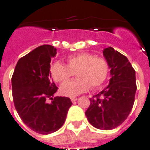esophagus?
I'll list each match as a JSON object with an SVG mask.
<instances>
[{
  "label": "esophagus",
  "mask_w": 150,
  "mask_h": 150,
  "mask_svg": "<svg viewBox=\"0 0 150 150\" xmlns=\"http://www.w3.org/2000/svg\"><path fill=\"white\" fill-rule=\"evenodd\" d=\"M70 100H71V102L74 103V102H75L76 100H77V98H75V97H72V98H70Z\"/></svg>",
  "instance_id": "34e87169"
}]
</instances>
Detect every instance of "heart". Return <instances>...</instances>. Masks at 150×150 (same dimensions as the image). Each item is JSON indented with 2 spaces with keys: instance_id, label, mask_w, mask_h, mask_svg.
Instances as JSON below:
<instances>
[{
  "instance_id": "1",
  "label": "heart",
  "mask_w": 150,
  "mask_h": 150,
  "mask_svg": "<svg viewBox=\"0 0 150 150\" xmlns=\"http://www.w3.org/2000/svg\"><path fill=\"white\" fill-rule=\"evenodd\" d=\"M67 65L55 61L50 67L52 77L56 83L68 80L76 74L77 80L64 83L60 93L67 97H74L86 93L90 88H98L104 83L108 76L109 64L105 58L96 57L88 52H81L66 58Z\"/></svg>"
}]
</instances>
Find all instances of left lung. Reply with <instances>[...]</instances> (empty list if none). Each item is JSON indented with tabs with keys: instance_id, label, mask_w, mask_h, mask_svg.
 Returning <instances> with one entry per match:
<instances>
[{
	"instance_id": "8db88e82",
	"label": "left lung",
	"mask_w": 150,
	"mask_h": 150,
	"mask_svg": "<svg viewBox=\"0 0 150 150\" xmlns=\"http://www.w3.org/2000/svg\"><path fill=\"white\" fill-rule=\"evenodd\" d=\"M103 55L111 69V79L107 87L89 99L85 114L94 127L109 130L121 125L132 109L136 76L128 59L113 48H104Z\"/></svg>"
}]
</instances>
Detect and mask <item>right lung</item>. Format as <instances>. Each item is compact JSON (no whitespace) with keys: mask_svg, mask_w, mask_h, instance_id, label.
Wrapping results in <instances>:
<instances>
[{"mask_svg":"<svg viewBox=\"0 0 150 150\" xmlns=\"http://www.w3.org/2000/svg\"><path fill=\"white\" fill-rule=\"evenodd\" d=\"M56 54L54 46H39L18 61L11 80L18 115L28 127L41 134L59 130L72 105L67 97L53 98L57 87L52 79L50 63Z\"/></svg>","mask_w":150,"mask_h":150,"instance_id":"obj_1","label":"right lung"}]
</instances>
